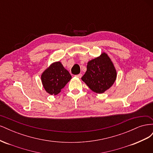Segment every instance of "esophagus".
Segmentation results:
<instances>
[{"mask_svg":"<svg viewBox=\"0 0 153 153\" xmlns=\"http://www.w3.org/2000/svg\"><path fill=\"white\" fill-rule=\"evenodd\" d=\"M75 76H76L77 78H80L82 76V74H78V75H75Z\"/></svg>","mask_w":153,"mask_h":153,"instance_id":"34e87169","label":"esophagus"}]
</instances>
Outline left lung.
Wrapping results in <instances>:
<instances>
[{
    "instance_id": "left-lung-1",
    "label": "left lung",
    "mask_w": 153,
    "mask_h": 153,
    "mask_svg": "<svg viewBox=\"0 0 153 153\" xmlns=\"http://www.w3.org/2000/svg\"><path fill=\"white\" fill-rule=\"evenodd\" d=\"M116 76L113 63L103 53L100 57L88 62L87 71L82 80L92 91L101 94L113 85Z\"/></svg>"
}]
</instances>
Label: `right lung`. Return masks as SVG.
<instances>
[{
  "label": "right lung",
  "mask_w": 153,
  "mask_h": 153,
  "mask_svg": "<svg viewBox=\"0 0 153 153\" xmlns=\"http://www.w3.org/2000/svg\"><path fill=\"white\" fill-rule=\"evenodd\" d=\"M71 76L60 62L53 63L41 75L45 91L51 95H57L71 80Z\"/></svg>",
  "instance_id": "1"
}]
</instances>
